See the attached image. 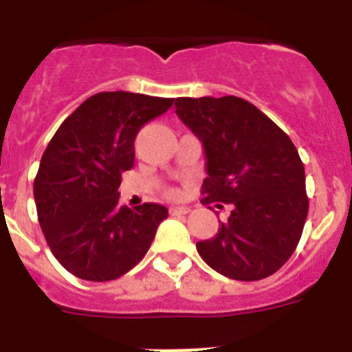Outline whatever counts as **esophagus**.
I'll list each match as a JSON object with an SVG mask.
<instances>
[{
  "label": "esophagus",
  "mask_w": 352,
  "mask_h": 352,
  "mask_svg": "<svg viewBox=\"0 0 352 352\" xmlns=\"http://www.w3.org/2000/svg\"><path fill=\"white\" fill-rule=\"evenodd\" d=\"M170 214L171 215H186V214H190V208H188V206H173V208H170Z\"/></svg>",
  "instance_id": "34e87169"
}]
</instances>
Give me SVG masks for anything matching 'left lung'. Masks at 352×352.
Returning <instances> with one entry per match:
<instances>
[{
	"label": "left lung",
	"mask_w": 352,
	"mask_h": 352,
	"mask_svg": "<svg viewBox=\"0 0 352 352\" xmlns=\"http://www.w3.org/2000/svg\"><path fill=\"white\" fill-rule=\"evenodd\" d=\"M175 113L203 142V203L232 206L197 252L226 278H268L294 254L309 212L298 149L265 113L237 96H182Z\"/></svg>",
	"instance_id": "1"
}]
</instances>
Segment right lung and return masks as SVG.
<instances>
[{
	"mask_svg": "<svg viewBox=\"0 0 352 352\" xmlns=\"http://www.w3.org/2000/svg\"><path fill=\"white\" fill-rule=\"evenodd\" d=\"M173 98L98 93L69 115L41 157L34 179L38 221L62 267L87 281H111L151 246L168 208L118 203L122 173L135 162V137Z\"/></svg>",
	"mask_w": 352,
	"mask_h": 352,
	"instance_id": "right-lung-1",
	"label": "right lung"
}]
</instances>
